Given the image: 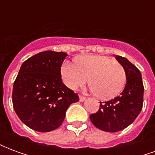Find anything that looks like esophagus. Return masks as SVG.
Instances as JSON below:
<instances>
[{
	"label": "esophagus",
	"mask_w": 155,
	"mask_h": 155,
	"mask_svg": "<svg viewBox=\"0 0 155 155\" xmlns=\"http://www.w3.org/2000/svg\"><path fill=\"white\" fill-rule=\"evenodd\" d=\"M85 100H86V98L84 97V96L80 95V101H81V102H83V101H84Z\"/></svg>",
	"instance_id": "1"
}]
</instances>
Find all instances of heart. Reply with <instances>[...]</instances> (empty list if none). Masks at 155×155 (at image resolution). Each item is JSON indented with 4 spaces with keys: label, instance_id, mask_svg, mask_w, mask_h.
Instances as JSON below:
<instances>
[{
    "label": "heart",
    "instance_id": "heart-1",
    "mask_svg": "<svg viewBox=\"0 0 155 155\" xmlns=\"http://www.w3.org/2000/svg\"><path fill=\"white\" fill-rule=\"evenodd\" d=\"M60 72L64 84L71 90L84 85L89 78V84L94 94L104 101L117 96L126 82L123 66L100 54H83L75 58L74 63L64 61Z\"/></svg>",
    "mask_w": 155,
    "mask_h": 155
}]
</instances>
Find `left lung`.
<instances>
[{"instance_id":"1","label":"left lung","mask_w":155,"mask_h":155,"mask_svg":"<svg viewBox=\"0 0 155 155\" xmlns=\"http://www.w3.org/2000/svg\"><path fill=\"white\" fill-rule=\"evenodd\" d=\"M126 74V84L122 93L113 100L100 103L97 113L90 119L94 126L106 132H117L133 123L143 106V85L138 68L126 58L115 55Z\"/></svg>"}]
</instances>
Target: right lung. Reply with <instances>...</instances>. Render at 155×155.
<instances>
[{"label":"right lung","instance_id":"right-lung-1","mask_svg":"<svg viewBox=\"0 0 155 155\" xmlns=\"http://www.w3.org/2000/svg\"><path fill=\"white\" fill-rule=\"evenodd\" d=\"M68 54L46 51L21 64L13 85L15 113L25 125L39 132H50L63 123L65 112L79 96L62 82L61 66Z\"/></svg>","mask_w":155,"mask_h":155}]
</instances>
